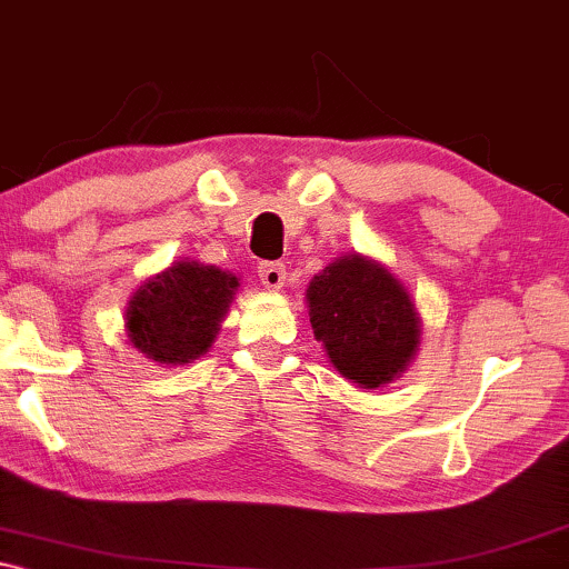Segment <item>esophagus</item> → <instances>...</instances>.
Segmentation results:
<instances>
[{
    "label": "esophagus",
    "instance_id": "esophagus-1",
    "mask_svg": "<svg viewBox=\"0 0 569 569\" xmlns=\"http://www.w3.org/2000/svg\"><path fill=\"white\" fill-rule=\"evenodd\" d=\"M259 279L267 290H279V287H284V279H287L284 263H279V261L259 263Z\"/></svg>",
    "mask_w": 569,
    "mask_h": 569
}]
</instances>
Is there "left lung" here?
Masks as SVG:
<instances>
[{
    "mask_svg": "<svg viewBox=\"0 0 569 569\" xmlns=\"http://www.w3.org/2000/svg\"><path fill=\"white\" fill-rule=\"evenodd\" d=\"M316 339L341 378L380 388L399 378L419 349V321L407 287L368 256H339L308 284Z\"/></svg>",
    "mask_w": 569,
    "mask_h": 569,
    "instance_id": "obj_1",
    "label": "left lung"
}]
</instances>
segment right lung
I'll return each instance as SVG.
<instances>
[{"mask_svg":"<svg viewBox=\"0 0 569 569\" xmlns=\"http://www.w3.org/2000/svg\"><path fill=\"white\" fill-rule=\"evenodd\" d=\"M238 277L199 261H176L144 279L127 308L129 341L160 365H186L212 347Z\"/></svg>","mask_w":569,"mask_h":569,"instance_id":"add662e5","label":"right lung"}]
</instances>
